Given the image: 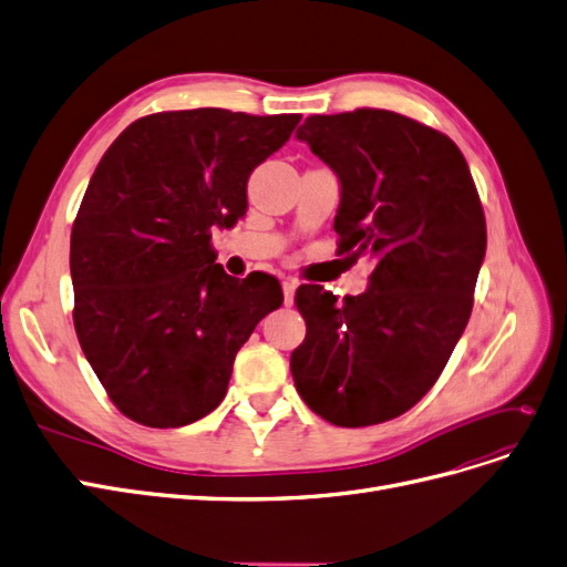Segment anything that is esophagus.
I'll return each instance as SVG.
<instances>
[{
    "label": "esophagus",
    "mask_w": 567,
    "mask_h": 567,
    "mask_svg": "<svg viewBox=\"0 0 567 567\" xmlns=\"http://www.w3.org/2000/svg\"><path fill=\"white\" fill-rule=\"evenodd\" d=\"M281 288H284V300H286V305H293L298 281H296L293 277H286V279L281 281Z\"/></svg>",
    "instance_id": "obj_1"
}]
</instances>
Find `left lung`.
<instances>
[{
  "label": "left lung",
  "instance_id": "1",
  "mask_svg": "<svg viewBox=\"0 0 567 567\" xmlns=\"http://www.w3.org/2000/svg\"><path fill=\"white\" fill-rule=\"evenodd\" d=\"M340 179L338 250L371 257L362 296L298 288L307 336L290 354L305 404L342 427L402 416L435 385L466 329L487 248L458 146L383 109L310 115L298 130Z\"/></svg>",
  "mask_w": 567,
  "mask_h": 567
}]
</instances>
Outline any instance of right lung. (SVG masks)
I'll list each match as a JSON object with an SVG mask.
<instances>
[{"mask_svg":"<svg viewBox=\"0 0 567 567\" xmlns=\"http://www.w3.org/2000/svg\"><path fill=\"white\" fill-rule=\"evenodd\" d=\"M298 113L144 115L99 161L71 231L73 321L111 402L134 423H194L227 394L236 352L281 286L217 265L213 227L246 215L252 169Z\"/></svg>","mask_w":567,"mask_h":567,"instance_id":"obj_1","label":"right lung"}]
</instances>
